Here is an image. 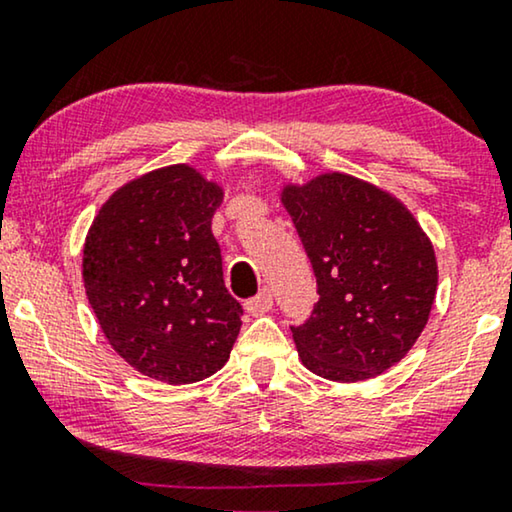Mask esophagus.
<instances>
[{
  "label": "esophagus",
  "instance_id": "1",
  "mask_svg": "<svg viewBox=\"0 0 512 512\" xmlns=\"http://www.w3.org/2000/svg\"><path fill=\"white\" fill-rule=\"evenodd\" d=\"M268 310H272V293L268 286H265V289L258 291V296L247 300V312L258 317V314H265Z\"/></svg>",
  "mask_w": 512,
  "mask_h": 512
}]
</instances>
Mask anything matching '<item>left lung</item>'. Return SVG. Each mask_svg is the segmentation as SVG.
Returning <instances> with one entry per match:
<instances>
[{
    "label": "left lung",
    "instance_id": "left-lung-1",
    "mask_svg": "<svg viewBox=\"0 0 512 512\" xmlns=\"http://www.w3.org/2000/svg\"><path fill=\"white\" fill-rule=\"evenodd\" d=\"M282 205L319 293L312 317L291 326L300 361L335 382L382 375L429 321L438 286L431 240L401 200L352 174L286 184Z\"/></svg>",
    "mask_w": 512,
    "mask_h": 512
}]
</instances>
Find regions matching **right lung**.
Segmentation results:
<instances>
[{"mask_svg": "<svg viewBox=\"0 0 512 512\" xmlns=\"http://www.w3.org/2000/svg\"><path fill=\"white\" fill-rule=\"evenodd\" d=\"M221 202L216 181L167 165L111 193L86 235L88 303L114 352L151 380H205L240 333L242 305L212 235Z\"/></svg>", "mask_w": 512, "mask_h": 512, "instance_id": "obj_1", "label": "right lung"}]
</instances>
